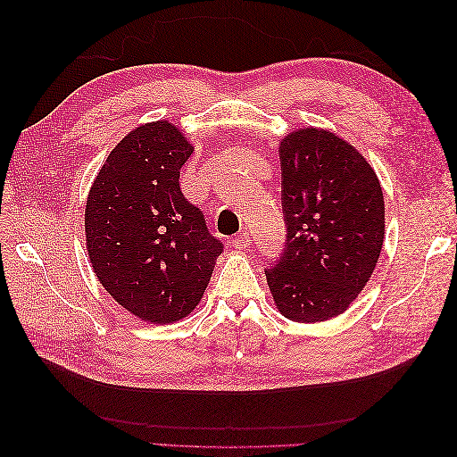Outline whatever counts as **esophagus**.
Masks as SVG:
<instances>
[{"label":"esophagus","instance_id":"obj_1","mask_svg":"<svg viewBox=\"0 0 457 457\" xmlns=\"http://www.w3.org/2000/svg\"><path fill=\"white\" fill-rule=\"evenodd\" d=\"M250 244H252V240L247 232H240L238 237L232 238V247H237V250H245V247H250Z\"/></svg>","mask_w":457,"mask_h":457}]
</instances>
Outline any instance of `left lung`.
<instances>
[{"label":"left lung","mask_w":457,"mask_h":457,"mask_svg":"<svg viewBox=\"0 0 457 457\" xmlns=\"http://www.w3.org/2000/svg\"><path fill=\"white\" fill-rule=\"evenodd\" d=\"M280 163L286 247L265 269L270 294L289 320H329L347 311L379 259V179L354 146L316 128L284 137Z\"/></svg>","instance_id":"left-lung-1"}]
</instances>
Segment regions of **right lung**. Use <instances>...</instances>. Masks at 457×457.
Returning <instances> with one entry per match:
<instances>
[{"label": "right lung", "instance_id": "obj_1", "mask_svg": "<svg viewBox=\"0 0 457 457\" xmlns=\"http://www.w3.org/2000/svg\"><path fill=\"white\" fill-rule=\"evenodd\" d=\"M192 146L170 121L133 129L110 152L86 205L96 278L137 318L168 324L198 305L223 242L190 204L179 171Z\"/></svg>", "mask_w": 457, "mask_h": 457}]
</instances>
